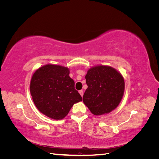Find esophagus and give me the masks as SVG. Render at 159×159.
<instances>
[{"mask_svg": "<svg viewBox=\"0 0 159 159\" xmlns=\"http://www.w3.org/2000/svg\"><path fill=\"white\" fill-rule=\"evenodd\" d=\"M79 93H80V94L81 95V97H82L83 95H84V91H83V90H80V91H79Z\"/></svg>", "mask_w": 159, "mask_h": 159, "instance_id": "obj_1", "label": "esophagus"}]
</instances>
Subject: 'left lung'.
Listing matches in <instances>:
<instances>
[{"label": "left lung", "mask_w": 159, "mask_h": 159, "mask_svg": "<svg viewBox=\"0 0 159 159\" xmlns=\"http://www.w3.org/2000/svg\"><path fill=\"white\" fill-rule=\"evenodd\" d=\"M86 89L84 103L95 115L107 114L121 103L125 91V81L119 71L109 66L91 67L85 75Z\"/></svg>", "instance_id": "obj_1"}]
</instances>
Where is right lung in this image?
<instances>
[{
  "label": "right lung",
  "mask_w": 159,
  "mask_h": 159,
  "mask_svg": "<svg viewBox=\"0 0 159 159\" xmlns=\"http://www.w3.org/2000/svg\"><path fill=\"white\" fill-rule=\"evenodd\" d=\"M69 74L67 67L50 64L40 67L32 76L30 91L34 103L52 119H64L74 104L82 101Z\"/></svg>",
  "instance_id": "right-lung-1"
}]
</instances>
